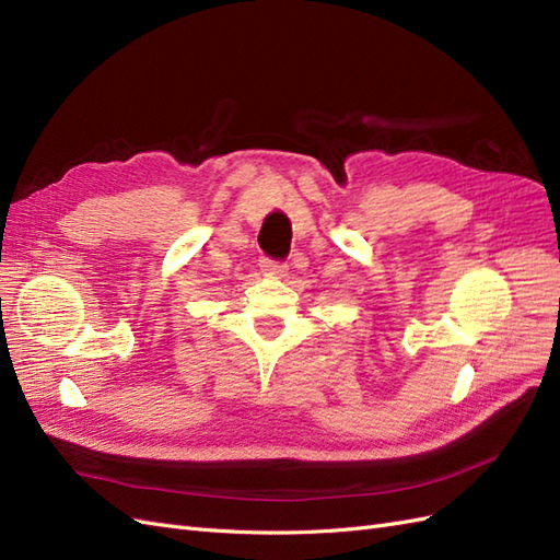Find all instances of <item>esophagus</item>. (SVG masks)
I'll use <instances>...</instances> for the list:
<instances>
[{
    "label": "esophagus",
    "instance_id": "1",
    "mask_svg": "<svg viewBox=\"0 0 560 560\" xmlns=\"http://www.w3.org/2000/svg\"><path fill=\"white\" fill-rule=\"evenodd\" d=\"M260 267H262V271H267V275H281V271L285 269V265L281 260H271V257H262Z\"/></svg>",
    "mask_w": 560,
    "mask_h": 560
}]
</instances>
